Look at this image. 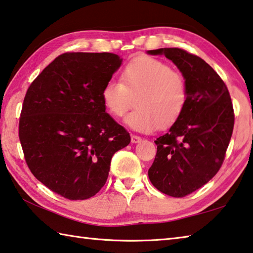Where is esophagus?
<instances>
[{
	"instance_id": "34e87169",
	"label": "esophagus",
	"mask_w": 253,
	"mask_h": 253,
	"mask_svg": "<svg viewBox=\"0 0 253 253\" xmlns=\"http://www.w3.org/2000/svg\"><path fill=\"white\" fill-rule=\"evenodd\" d=\"M141 141V137L137 136V135H131V142L132 144H138V142Z\"/></svg>"
}]
</instances>
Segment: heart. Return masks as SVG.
<instances>
[{"mask_svg":"<svg viewBox=\"0 0 253 253\" xmlns=\"http://www.w3.org/2000/svg\"><path fill=\"white\" fill-rule=\"evenodd\" d=\"M121 80L104 85L102 99L115 117L124 116L136 100L137 108L125 118L131 129L149 134L158 127H170L181 116L188 98L186 80L166 63L136 57L124 67Z\"/></svg>","mask_w":253,"mask_h":253,"instance_id":"1","label":"heart"}]
</instances>
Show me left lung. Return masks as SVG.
<instances>
[{
    "label": "left lung",
    "mask_w": 253,
    "mask_h": 253,
    "mask_svg": "<svg viewBox=\"0 0 253 253\" xmlns=\"http://www.w3.org/2000/svg\"><path fill=\"white\" fill-rule=\"evenodd\" d=\"M147 53L165 55L186 80V107L167 134L155 140L157 154L148 170L159 191L181 198L206 185L221 167L235 124L231 98L203 58L176 47Z\"/></svg>",
    "instance_id": "obj_1"
}]
</instances>
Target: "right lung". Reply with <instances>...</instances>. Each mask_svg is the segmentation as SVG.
Returning <instances> with one entry per match:
<instances>
[{
	"mask_svg": "<svg viewBox=\"0 0 253 253\" xmlns=\"http://www.w3.org/2000/svg\"><path fill=\"white\" fill-rule=\"evenodd\" d=\"M113 53H65L36 77L23 103L18 136L27 166L70 200L95 196L113 155L130 136L106 113L102 89L122 65Z\"/></svg>",
	"mask_w": 253,
	"mask_h": 253,
	"instance_id": "1",
	"label": "right lung"
}]
</instances>
